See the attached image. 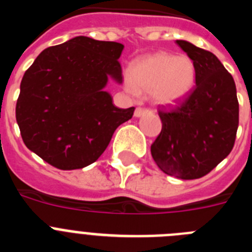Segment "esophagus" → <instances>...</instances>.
<instances>
[{"mask_svg":"<svg viewBox=\"0 0 252 252\" xmlns=\"http://www.w3.org/2000/svg\"><path fill=\"white\" fill-rule=\"evenodd\" d=\"M149 110H146V108H141V107H137L136 110H135V113H133V116L135 117H141V116H144L145 113H148Z\"/></svg>","mask_w":252,"mask_h":252,"instance_id":"obj_1","label":"esophagus"}]
</instances>
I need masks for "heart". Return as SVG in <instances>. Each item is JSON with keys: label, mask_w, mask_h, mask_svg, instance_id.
Masks as SVG:
<instances>
[{"label": "heart", "mask_w": 252, "mask_h": 252, "mask_svg": "<svg viewBox=\"0 0 252 252\" xmlns=\"http://www.w3.org/2000/svg\"><path fill=\"white\" fill-rule=\"evenodd\" d=\"M195 79L194 62L188 55L158 51L132 62L125 87L132 94H150L158 106H175L188 98Z\"/></svg>", "instance_id": "1"}]
</instances>
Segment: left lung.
Instances as JSON below:
<instances>
[{
    "label": "left lung",
    "mask_w": 252,
    "mask_h": 252,
    "mask_svg": "<svg viewBox=\"0 0 252 252\" xmlns=\"http://www.w3.org/2000/svg\"><path fill=\"white\" fill-rule=\"evenodd\" d=\"M177 44L194 62L195 87L174 110H159L162 127L151 145V155L165 174L198 179L232 150L239 101L232 75L215 54L186 40Z\"/></svg>",
    "instance_id": "1"
}]
</instances>
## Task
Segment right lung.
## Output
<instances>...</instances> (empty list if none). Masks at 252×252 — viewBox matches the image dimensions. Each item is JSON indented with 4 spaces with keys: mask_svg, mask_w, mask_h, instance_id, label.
Returning a JSON list of instances; mask_svg holds the SVG:
<instances>
[{
    "mask_svg": "<svg viewBox=\"0 0 252 252\" xmlns=\"http://www.w3.org/2000/svg\"><path fill=\"white\" fill-rule=\"evenodd\" d=\"M124 45L77 36L46 48L22 77L16 121L26 148L62 170L101 157L135 107L119 108L104 87L122 83Z\"/></svg>",
    "mask_w": 252,
    "mask_h": 252,
    "instance_id": "right-lung-1",
    "label": "right lung"
}]
</instances>
